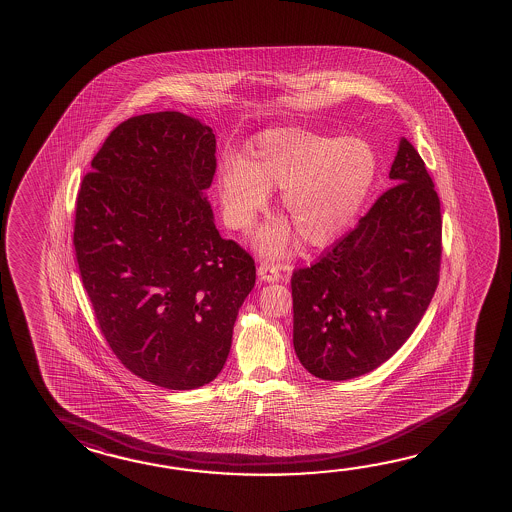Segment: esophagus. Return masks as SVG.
I'll return each instance as SVG.
<instances>
[{"label": "esophagus", "instance_id": "esophagus-1", "mask_svg": "<svg viewBox=\"0 0 512 512\" xmlns=\"http://www.w3.org/2000/svg\"><path fill=\"white\" fill-rule=\"evenodd\" d=\"M282 266H275V264H269V262H262L259 266V278L262 282H278L280 280V271H282Z\"/></svg>", "mask_w": 512, "mask_h": 512}]
</instances>
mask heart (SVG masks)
<instances>
[{"instance_id":"b5f03b06","label":"heart","mask_w":512,"mask_h":512,"mask_svg":"<svg viewBox=\"0 0 512 512\" xmlns=\"http://www.w3.org/2000/svg\"><path fill=\"white\" fill-rule=\"evenodd\" d=\"M376 172V154L359 138L275 127L253 138L246 162L235 156L221 163L217 192L228 226L248 232L268 207L269 190L280 189L291 223L280 219L257 235L260 252L278 257L295 243V230L309 246L343 234L367 201Z\"/></svg>"}]
</instances>
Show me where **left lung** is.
<instances>
[{"label": "left lung", "mask_w": 512, "mask_h": 512, "mask_svg": "<svg viewBox=\"0 0 512 512\" xmlns=\"http://www.w3.org/2000/svg\"><path fill=\"white\" fill-rule=\"evenodd\" d=\"M388 176L394 187L359 225L291 278L296 356L325 381L363 376L392 358L439 284V196L406 138Z\"/></svg>", "instance_id": "8db88e82"}]
</instances>
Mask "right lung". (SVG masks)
I'll list each match as a JSON object with an SVG mask.
<instances>
[{
  "instance_id": "add662e5",
  "label": "right lung",
  "mask_w": 512,
  "mask_h": 512,
  "mask_svg": "<svg viewBox=\"0 0 512 512\" xmlns=\"http://www.w3.org/2000/svg\"><path fill=\"white\" fill-rule=\"evenodd\" d=\"M214 174L210 127L147 113L111 131L77 196L73 246L100 331L124 367L169 390L216 379L255 286L250 253L217 232Z\"/></svg>"
}]
</instances>
